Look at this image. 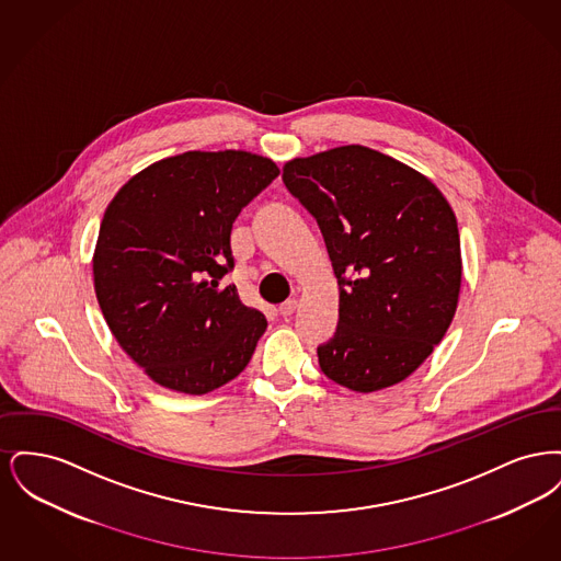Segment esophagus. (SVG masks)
<instances>
[{"label":"esophagus","mask_w":561,"mask_h":561,"mask_svg":"<svg viewBox=\"0 0 561 561\" xmlns=\"http://www.w3.org/2000/svg\"><path fill=\"white\" fill-rule=\"evenodd\" d=\"M296 307H298V300L290 298V300H286V302L279 305V313H282L284 318H288V316H293L294 311H296Z\"/></svg>","instance_id":"obj_1"}]
</instances>
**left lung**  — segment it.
Instances as JSON below:
<instances>
[{"mask_svg": "<svg viewBox=\"0 0 561 561\" xmlns=\"http://www.w3.org/2000/svg\"><path fill=\"white\" fill-rule=\"evenodd\" d=\"M318 218L339 279V328L321 373L355 393L393 387L448 332L462 259L453 206L425 174L364 145L284 163Z\"/></svg>", "mask_w": 561, "mask_h": 561, "instance_id": "8db88e82", "label": "left lung"}]
</instances>
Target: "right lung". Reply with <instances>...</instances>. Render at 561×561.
I'll return each instance as SVG.
<instances>
[{
  "label": "right lung",
  "instance_id": "1",
  "mask_svg": "<svg viewBox=\"0 0 561 561\" xmlns=\"http://www.w3.org/2000/svg\"><path fill=\"white\" fill-rule=\"evenodd\" d=\"M279 174L252 151H187L153 161L108 202L92 256L108 330L163 389L206 396L248 366L267 318L220 279L231 227Z\"/></svg>",
  "mask_w": 561,
  "mask_h": 561
}]
</instances>
